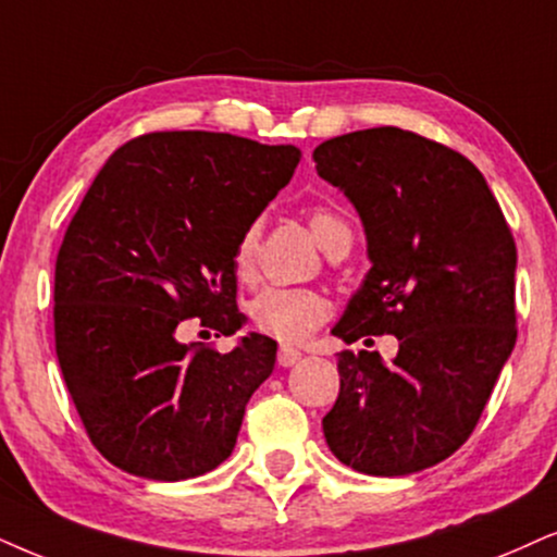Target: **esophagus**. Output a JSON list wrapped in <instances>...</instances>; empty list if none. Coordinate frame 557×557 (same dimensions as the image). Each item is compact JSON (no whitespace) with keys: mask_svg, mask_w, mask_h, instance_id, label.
<instances>
[{"mask_svg":"<svg viewBox=\"0 0 557 557\" xmlns=\"http://www.w3.org/2000/svg\"><path fill=\"white\" fill-rule=\"evenodd\" d=\"M300 351L298 349H293V347H280V351H277V362H280V368H293L295 362H300Z\"/></svg>","mask_w":557,"mask_h":557,"instance_id":"esophagus-1","label":"esophagus"}]
</instances>
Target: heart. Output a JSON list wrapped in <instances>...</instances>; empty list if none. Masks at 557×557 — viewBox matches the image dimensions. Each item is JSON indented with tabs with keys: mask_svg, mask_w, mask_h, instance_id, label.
<instances>
[{
	"mask_svg": "<svg viewBox=\"0 0 557 557\" xmlns=\"http://www.w3.org/2000/svg\"><path fill=\"white\" fill-rule=\"evenodd\" d=\"M308 228L315 244L334 257L336 251L351 246V228L342 215L329 208L308 210ZM259 246H262V221L251 218L238 231L231 264L242 283H255L259 267ZM249 319L257 331L283 344H300L329 319V300L311 287H267L251 300Z\"/></svg>",
	"mask_w": 557,
	"mask_h": 557,
	"instance_id": "obj_1",
	"label": "heart"
}]
</instances>
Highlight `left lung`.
<instances>
[{"label":"left lung","mask_w":557,"mask_h":557,"mask_svg":"<svg viewBox=\"0 0 557 557\" xmlns=\"http://www.w3.org/2000/svg\"><path fill=\"white\" fill-rule=\"evenodd\" d=\"M313 161L360 213L372 262L331 334L398 339L391 362L339 351L323 434L360 473H419L466 445L517 342L511 228L473 161L419 133L355 131Z\"/></svg>","instance_id":"obj_1"}]
</instances>
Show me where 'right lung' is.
<instances>
[{
	"label": "right lung",
	"mask_w": 557,
	"mask_h": 557,
	"mask_svg": "<svg viewBox=\"0 0 557 557\" xmlns=\"http://www.w3.org/2000/svg\"><path fill=\"white\" fill-rule=\"evenodd\" d=\"M298 161L295 146L159 131L123 144L91 182L55 257V357L89 442L115 468L185 481L234 449L277 342L249 334L218 351L177 331L242 329L234 242Z\"/></svg>",
	"instance_id": "obj_1"
}]
</instances>
